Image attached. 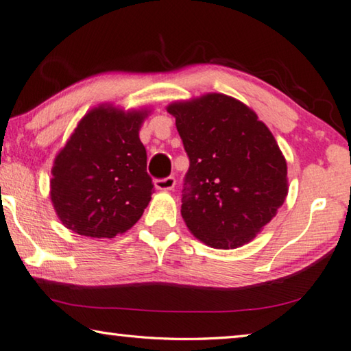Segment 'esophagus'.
Masks as SVG:
<instances>
[{
	"label": "esophagus",
	"mask_w": 351,
	"mask_h": 351,
	"mask_svg": "<svg viewBox=\"0 0 351 351\" xmlns=\"http://www.w3.org/2000/svg\"><path fill=\"white\" fill-rule=\"evenodd\" d=\"M176 180L173 176H167V178H161V180L154 181V186H156L158 190H171L175 187Z\"/></svg>",
	"instance_id": "esophagus-1"
}]
</instances>
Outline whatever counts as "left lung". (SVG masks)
I'll return each mask as SVG.
<instances>
[{
	"label": "left lung",
	"instance_id": "obj_1",
	"mask_svg": "<svg viewBox=\"0 0 351 351\" xmlns=\"http://www.w3.org/2000/svg\"><path fill=\"white\" fill-rule=\"evenodd\" d=\"M189 156L181 215L217 249L251 241L288 193L287 161L274 136L245 104L207 94L169 105Z\"/></svg>",
	"mask_w": 351,
	"mask_h": 351
}]
</instances>
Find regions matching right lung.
<instances>
[{"mask_svg": "<svg viewBox=\"0 0 351 351\" xmlns=\"http://www.w3.org/2000/svg\"><path fill=\"white\" fill-rule=\"evenodd\" d=\"M145 116L147 111L94 108L57 154L51 199L73 232L112 239L142 217L153 193L147 152L139 139Z\"/></svg>", "mask_w": 351, "mask_h": 351, "instance_id": "1", "label": "right lung"}]
</instances>
